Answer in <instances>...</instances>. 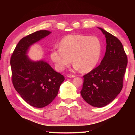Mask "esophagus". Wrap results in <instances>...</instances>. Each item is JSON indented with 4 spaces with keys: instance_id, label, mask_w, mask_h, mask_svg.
I'll use <instances>...</instances> for the list:
<instances>
[{
    "instance_id": "esophagus-1",
    "label": "esophagus",
    "mask_w": 135,
    "mask_h": 135,
    "mask_svg": "<svg viewBox=\"0 0 135 135\" xmlns=\"http://www.w3.org/2000/svg\"><path fill=\"white\" fill-rule=\"evenodd\" d=\"M67 77H69V78H74V77H76V76H75V75H73V74H67Z\"/></svg>"
}]
</instances>
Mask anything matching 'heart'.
<instances>
[{"label": "heart", "instance_id": "1", "mask_svg": "<svg viewBox=\"0 0 135 135\" xmlns=\"http://www.w3.org/2000/svg\"><path fill=\"white\" fill-rule=\"evenodd\" d=\"M101 49L100 41L95 36L71 35L64 37L59 48L52 50L50 55L57 70H64L73 60L75 69L89 72L97 66Z\"/></svg>", "mask_w": 135, "mask_h": 135}]
</instances>
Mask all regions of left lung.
Here are the masks:
<instances>
[{
  "label": "left lung",
  "instance_id": "8db88e82",
  "mask_svg": "<svg viewBox=\"0 0 135 135\" xmlns=\"http://www.w3.org/2000/svg\"><path fill=\"white\" fill-rule=\"evenodd\" d=\"M106 38V52L100 65L83 76L82 98L90 105L106 106L119 94L127 65L122 43L103 28L98 27Z\"/></svg>",
  "mask_w": 135,
  "mask_h": 135
}]
</instances>
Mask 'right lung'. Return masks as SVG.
Wrapping results in <instances>:
<instances>
[{"mask_svg":"<svg viewBox=\"0 0 135 135\" xmlns=\"http://www.w3.org/2000/svg\"><path fill=\"white\" fill-rule=\"evenodd\" d=\"M51 33L47 30H40L23 37L11 58L13 85L22 99L36 108H43L51 104L65 79L46 61H35L27 56L31 45Z\"/></svg>","mask_w":135,"mask_h":135,"instance_id":"obj_1","label":"right lung"}]
</instances>
